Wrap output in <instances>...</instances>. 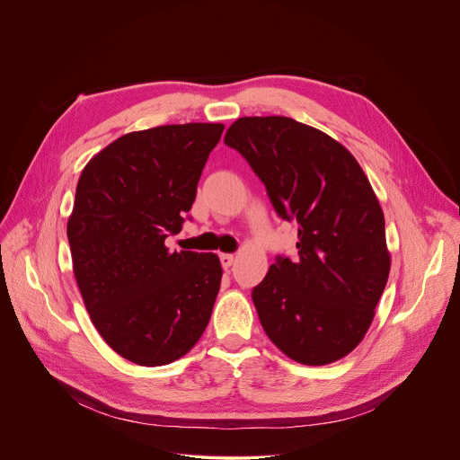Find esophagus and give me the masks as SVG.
<instances>
[{
    "label": "esophagus",
    "mask_w": 460,
    "mask_h": 460,
    "mask_svg": "<svg viewBox=\"0 0 460 460\" xmlns=\"http://www.w3.org/2000/svg\"><path fill=\"white\" fill-rule=\"evenodd\" d=\"M220 261H222V268H224V270H229V268L233 266L234 256L229 254V252H222V254H220Z\"/></svg>",
    "instance_id": "1"
}]
</instances>
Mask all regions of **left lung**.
<instances>
[{
  "mask_svg": "<svg viewBox=\"0 0 460 460\" xmlns=\"http://www.w3.org/2000/svg\"><path fill=\"white\" fill-rule=\"evenodd\" d=\"M266 185L277 215L298 224V256H277L251 293L271 342L295 362L351 353L389 277L384 213L355 156L286 116L238 118L226 133Z\"/></svg>",
  "mask_w": 460,
  "mask_h": 460,
  "instance_id": "8db88e82",
  "label": "left lung"
}]
</instances>
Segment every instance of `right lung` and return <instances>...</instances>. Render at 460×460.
<instances>
[{"mask_svg": "<svg viewBox=\"0 0 460 460\" xmlns=\"http://www.w3.org/2000/svg\"><path fill=\"white\" fill-rule=\"evenodd\" d=\"M222 123L128 133L82 171L67 238L73 271L102 339L138 366L183 357L206 332L220 289L213 252L169 251Z\"/></svg>", "mask_w": 460, "mask_h": 460, "instance_id": "right-lung-1", "label": "right lung"}]
</instances>
